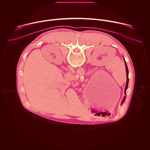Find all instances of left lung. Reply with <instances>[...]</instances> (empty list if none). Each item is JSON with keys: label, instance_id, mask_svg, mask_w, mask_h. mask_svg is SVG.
Instances as JSON below:
<instances>
[{"label": "left lung", "instance_id": "8db88e82", "mask_svg": "<svg viewBox=\"0 0 150 150\" xmlns=\"http://www.w3.org/2000/svg\"><path fill=\"white\" fill-rule=\"evenodd\" d=\"M124 59V58H123ZM124 62H125V67H126V79H127V81H126V86H125V94L126 95V90L127 89V87H128V82H129V78H128V75H129V72H128V69H127V64L126 63V61L124 59ZM125 98H126V96H125L122 100V104L124 103L125 100Z\"/></svg>", "mask_w": 150, "mask_h": 150}]
</instances>
